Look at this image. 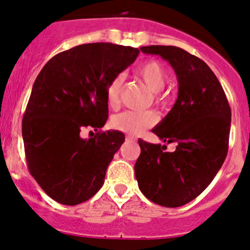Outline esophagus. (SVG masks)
Masks as SVG:
<instances>
[{"mask_svg":"<svg viewBox=\"0 0 250 250\" xmlns=\"http://www.w3.org/2000/svg\"><path fill=\"white\" fill-rule=\"evenodd\" d=\"M126 141H131V142H133V141H136V137L132 135H126Z\"/></svg>","mask_w":250,"mask_h":250,"instance_id":"34e87169","label":"esophagus"}]
</instances>
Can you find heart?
I'll return each instance as SVG.
<instances>
[{
    "mask_svg": "<svg viewBox=\"0 0 250 250\" xmlns=\"http://www.w3.org/2000/svg\"><path fill=\"white\" fill-rule=\"evenodd\" d=\"M136 75L147 85L153 92V101L155 104L164 105L167 103V93L163 91L167 83V73L164 66L157 61H148L141 64L135 71ZM123 85V76L118 75L113 79L107 87V102L110 108L119 105L120 90ZM157 123V115L152 110H126L115 115L112 119V126L115 130L128 135H140Z\"/></svg>",
    "mask_w": 250,
    "mask_h": 250,
    "instance_id": "b5f03b06",
    "label": "heart"
}]
</instances>
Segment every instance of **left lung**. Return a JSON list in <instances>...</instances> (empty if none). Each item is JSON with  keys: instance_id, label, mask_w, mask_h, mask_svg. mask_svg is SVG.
<instances>
[{"instance_id": "obj_1", "label": "left lung", "mask_w": 250, "mask_h": 250, "mask_svg": "<svg viewBox=\"0 0 250 250\" xmlns=\"http://www.w3.org/2000/svg\"><path fill=\"white\" fill-rule=\"evenodd\" d=\"M141 51L160 56L176 73V102L152 131L164 142L177 146L175 152H165L167 146L138 140L136 180L153 203L176 208L198 197L224 164L231 108L221 83L198 57L175 46H146Z\"/></svg>"}]
</instances>
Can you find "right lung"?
<instances>
[{
    "label": "right lung",
    "mask_w": 250,
    "mask_h": 250,
    "mask_svg": "<svg viewBox=\"0 0 250 250\" xmlns=\"http://www.w3.org/2000/svg\"><path fill=\"white\" fill-rule=\"evenodd\" d=\"M140 49L96 42L52 57L34 83L23 117L24 149L31 176L58 203L76 206L103 186L105 171L124 143L120 131H96L108 119L107 87Z\"/></svg>",
    "instance_id": "add662e5"
}]
</instances>
